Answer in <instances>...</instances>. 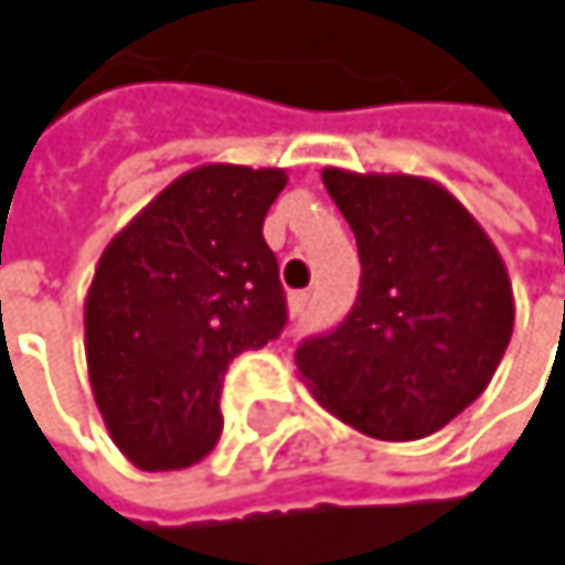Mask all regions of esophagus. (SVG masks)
<instances>
[{"mask_svg":"<svg viewBox=\"0 0 565 565\" xmlns=\"http://www.w3.org/2000/svg\"><path fill=\"white\" fill-rule=\"evenodd\" d=\"M310 300H313V294H307V290H294V294H290V313H294V317H307Z\"/></svg>","mask_w":565,"mask_h":565,"instance_id":"esophagus-1","label":"esophagus"}]
</instances>
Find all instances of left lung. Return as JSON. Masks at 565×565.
Segmentation results:
<instances>
[{
    "label": "left lung",
    "instance_id": "obj_1",
    "mask_svg": "<svg viewBox=\"0 0 565 565\" xmlns=\"http://www.w3.org/2000/svg\"><path fill=\"white\" fill-rule=\"evenodd\" d=\"M356 235L360 294L297 347L317 402L356 431L412 441L488 390L513 333L504 262L441 185L415 175L323 170Z\"/></svg>",
    "mask_w": 565,
    "mask_h": 565
}]
</instances>
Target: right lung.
Wrapping results in <instances>:
<instances>
[{"instance_id": "right-lung-1", "label": "right lung", "mask_w": 565, "mask_h": 565, "mask_svg": "<svg viewBox=\"0 0 565 565\" xmlns=\"http://www.w3.org/2000/svg\"><path fill=\"white\" fill-rule=\"evenodd\" d=\"M284 182L281 170L222 163L185 172L100 255L84 307L90 390L143 471H179L215 448L228 363L287 327L262 235Z\"/></svg>"}]
</instances>
